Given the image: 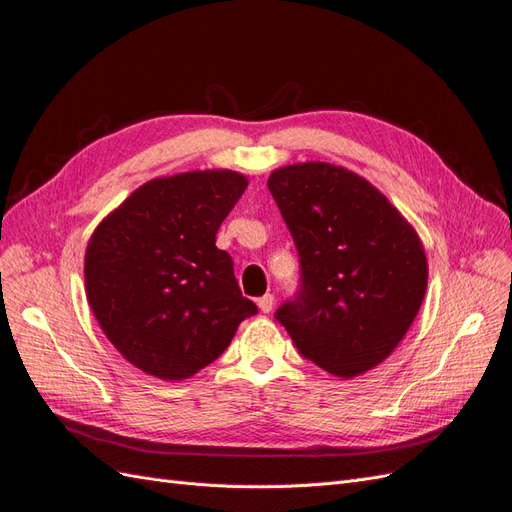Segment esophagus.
<instances>
[{
	"instance_id": "esophagus-1",
	"label": "esophagus",
	"mask_w": 512,
	"mask_h": 512,
	"mask_svg": "<svg viewBox=\"0 0 512 512\" xmlns=\"http://www.w3.org/2000/svg\"><path fill=\"white\" fill-rule=\"evenodd\" d=\"M273 301H275V299H273V294H269V292H267L265 297H260V299L256 301V305H258V309H260L262 314H269L271 309H273Z\"/></svg>"
}]
</instances>
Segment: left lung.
<instances>
[{"label": "left lung", "instance_id": "1", "mask_svg": "<svg viewBox=\"0 0 512 512\" xmlns=\"http://www.w3.org/2000/svg\"><path fill=\"white\" fill-rule=\"evenodd\" d=\"M267 185L301 262L299 292L277 309V322L329 374H365L397 348L421 309V239L389 198L344 166L290 164Z\"/></svg>", "mask_w": 512, "mask_h": 512}]
</instances>
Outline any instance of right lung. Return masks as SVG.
Masks as SVG:
<instances>
[{"instance_id":"1","label":"right lung","mask_w":512,"mask_h":512,"mask_svg":"<svg viewBox=\"0 0 512 512\" xmlns=\"http://www.w3.org/2000/svg\"><path fill=\"white\" fill-rule=\"evenodd\" d=\"M247 188L235 170L151 179L108 213L85 252V290L104 335L134 367L185 380L228 348L258 307L215 235Z\"/></svg>"}]
</instances>
